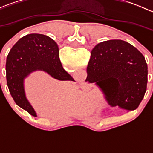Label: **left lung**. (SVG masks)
Instances as JSON below:
<instances>
[{"instance_id":"8db88e82","label":"left lung","mask_w":153,"mask_h":153,"mask_svg":"<svg viewBox=\"0 0 153 153\" xmlns=\"http://www.w3.org/2000/svg\"><path fill=\"white\" fill-rule=\"evenodd\" d=\"M87 75L104 93L110 106L132 111L144 97L147 64L138 49L122 40L97 44L91 52Z\"/></svg>"}]
</instances>
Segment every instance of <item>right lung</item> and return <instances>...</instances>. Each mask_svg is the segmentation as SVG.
Here are the masks:
<instances>
[{
  "mask_svg": "<svg viewBox=\"0 0 153 153\" xmlns=\"http://www.w3.org/2000/svg\"><path fill=\"white\" fill-rule=\"evenodd\" d=\"M59 49L54 40L42 34H29L12 48L7 58L6 71L9 90L15 104L31 115L35 110L26 98L24 80L31 72L43 70L61 81H73L63 68Z\"/></svg>",
  "mask_w": 153,
  "mask_h": 153,
  "instance_id": "add662e5",
  "label": "right lung"
}]
</instances>
